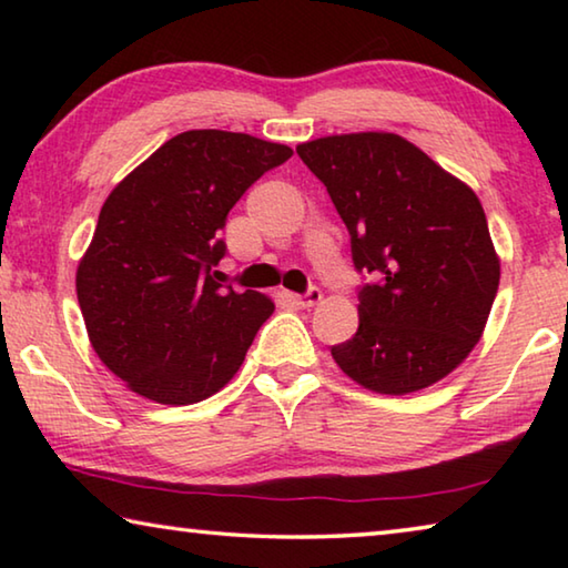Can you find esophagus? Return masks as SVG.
Wrapping results in <instances>:
<instances>
[{"mask_svg":"<svg viewBox=\"0 0 568 568\" xmlns=\"http://www.w3.org/2000/svg\"><path fill=\"white\" fill-rule=\"evenodd\" d=\"M321 297H323L321 287H318V285H311L303 295H301V293L291 295V301H293L295 305H301V307H313V305H318V303H321Z\"/></svg>","mask_w":568,"mask_h":568,"instance_id":"34e87169","label":"esophagus"}]
</instances>
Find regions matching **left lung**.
Returning a JSON list of instances; mask_svg holds the SVG:
<instances>
[{"label":"left lung","instance_id":"1","mask_svg":"<svg viewBox=\"0 0 568 568\" xmlns=\"http://www.w3.org/2000/svg\"><path fill=\"white\" fill-rule=\"evenodd\" d=\"M297 155L348 227L355 271L373 275L335 363L390 396L448 376L484 333L501 277L474 190L390 132L333 134Z\"/></svg>","mask_w":568,"mask_h":568}]
</instances>
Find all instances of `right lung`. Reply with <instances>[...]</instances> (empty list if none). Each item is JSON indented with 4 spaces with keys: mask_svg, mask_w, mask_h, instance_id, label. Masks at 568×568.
I'll list each match as a JSON object with an SVG mask.
<instances>
[{
    "mask_svg": "<svg viewBox=\"0 0 568 568\" xmlns=\"http://www.w3.org/2000/svg\"><path fill=\"white\" fill-rule=\"evenodd\" d=\"M291 155L243 132L187 130L104 200L77 301L94 353L134 393L187 406L243 365L275 305L217 283L220 230L245 190Z\"/></svg>",
    "mask_w": 568,
    "mask_h": 568,
    "instance_id": "obj_1",
    "label": "right lung"
}]
</instances>
